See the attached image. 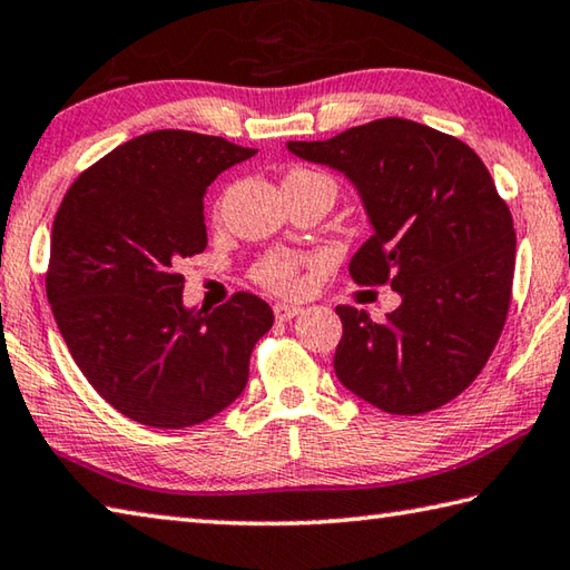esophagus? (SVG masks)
<instances>
[{
    "mask_svg": "<svg viewBox=\"0 0 570 570\" xmlns=\"http://www.w3.org/2000/svg\"><path fill=\"white\" fill-rule=\"evenodd\" d=\"M274 314H276L278 321H292L294 316L302 314V306H296V304H276L274 306Z\"/></svg>",
    "mask_w": 570,
    "mask_h": 570,
    "instance_id": "obj_1",
    "label": "esophagus"
}]
</instances>
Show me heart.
<instances>
[{
    "instance_id": "b5f03b06",
    "label": "heart",
    "mask_w": 570,
    "mask_h": 570,
    "mask_svg": "<svg viewBox=\"0 0 570 570\" xmlns=\"http://www.w3.org/2000/svg\"><path fill=\"white\" fill-rule=\"evenodd\" d=\"M306 177H318V174L306 171V169H294L286 179H306ZM298 268H302V258L296 254L274 252V254H266L262 262L254 266V276L258 284L286 294V292H294L298 286Z\"/></svg>"
}]
</instances>
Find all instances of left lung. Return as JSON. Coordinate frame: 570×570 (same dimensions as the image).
<instances>
[{"label":"left lung","instance_id":"1","mask_svg":"<svg viewBox=\"0 0 570 570\" xmlns=\"http://www.w3.org/2000/svg\"><path fill=\"white\" fill-rule=\"evenodd\" d=\"M286 149L356 186L374 234L351 258V278L401 296L386 321L336 306L341 384L399 416L456 399L501 336L515 264L511 212L479 154L401 117Z\"/></svg>","mask_w":570,"mask_h":570}]
</instances>
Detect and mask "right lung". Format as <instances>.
<instances>
[{"label": "right lung", "mask_w": 570, "mask_h": 570, "mask_svg": "<svg viewBox=\"0 0 570 570\" xmlns=\"http://www.w3.org/2000/svg\"><path fill=\"white\" fill-rule=\"evenodd\" d=\"M256 149L159 129L124 141L69 186L51 226L47 298L71 358L101 399L151 429H186L242 396L274 324L239 292L184 306L181 258L206 249L204 194Z\"/></svg>", "instance_id": "obj_1"}]
</instances>
